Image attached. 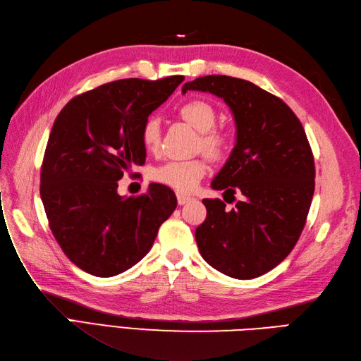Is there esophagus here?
Masks as SVG:
<instances>
[{
	"label": "esophagus",
	"instance_id": "34e87169",
	"mask_svg": "<svg viewBox=\"0 0 361 361\" xmlns=\"http://www.w3.org/2000/svg\"><path fill=\"white\" fill-rule=\"evenodd\" d=\"M190 200H192V197H190L189 195H184V193H177V202H178V205H184V204H188Z\"/></svg>",
	"mask_w": 361,
	"mask_h": 361
}]
</instances>
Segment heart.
<instances>
[{"label":"heart","instance_id":"heart-1","mask_svg":"<svg viewBox=\"0 0 361 361\" xmlns=\"http://www.w3.org/2000/svg\"><path fill=\"white\" fill-rule=\"evenodd\" d=\"M181 118L201 133V148L212 159H220L228 149L226 135L213 130L216 111L210 103L202 100L185 102L180 108ZM142 144L147 149H156L160 141V124L156 118H148L141 130ZM207 173L204 159L173 160L154 171V178L178 192H190Z\"/></svg>","mask_w":361,"mask_h":361}]
</instances>
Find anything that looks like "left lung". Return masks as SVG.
Here are the masks:
<instances>
[{
    "instance_id": "8db88e82",
    "label": "left lung",
    "mask_w": 361,
    "mask_h": 361,
    "mask_svg": "<svg viewBox=\"0 0 361 361\" xmlns=\"http://www.w3.org/2000/svg\"><path fill=\"white\" fill-rule=\"evenodd\" d=\"M222 99L234 115L235 145L212 181L235 200H204L207 219L195 238L205 262L229 277H258L281 264L305 228L315 190V164L303 126L288 104L249 80L208 75L181 92Z\"/></svg>"
}]
</instances>
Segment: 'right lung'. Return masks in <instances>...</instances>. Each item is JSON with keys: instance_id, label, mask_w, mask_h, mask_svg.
I'll return each mask as SVG.
<instances>
[{"instance_id": "right-lung-1", "label": "right lung", "mask_w": 361, "mask_h": 361, "mask_svg": "<svg viewBox=\"0 0 361 361\" xmlns=\"http://www.w3.org/2000/svg\"><path fill=\"white\" fill-rule=\"evenodd\" d=\"M184 76L121 79L68 102L46 145L40 196L55 240L75 265L97 277L129 270L149 252L177 197L151 183L137 197L118 195V180L147 151L141 130Z\"/></svg>"}]
</instances>
